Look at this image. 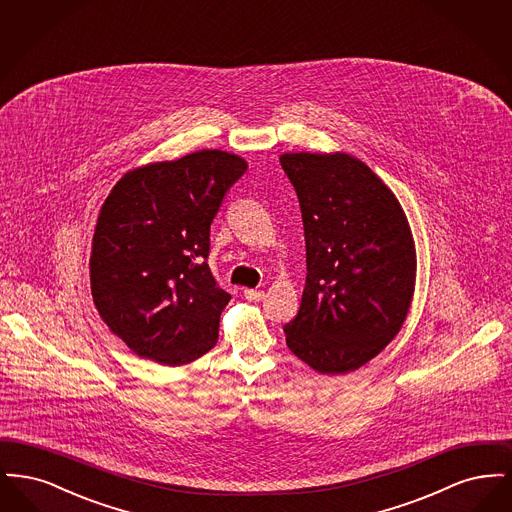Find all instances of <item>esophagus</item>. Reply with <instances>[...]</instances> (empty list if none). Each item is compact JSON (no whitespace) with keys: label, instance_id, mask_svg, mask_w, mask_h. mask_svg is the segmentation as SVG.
Wrapping results in <instances>:
<instances>
[{"label":"esophagus","instance_id":"34e87169","mask_svg":"<svg viewBox=\"0 0 512 512\" xmlns=\"http://www.w3.org/2000/svg\"><path fill=\"white\" fill-rule=\"evenodd\" d=\"M244 297L247 301L257 303V301H261L265 297V292L263 290H245Z\"/></svg>","mask_w":512,"mask_h":512}]
</instances>
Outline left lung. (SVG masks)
Instances as JSON below:
<instances>
[{
  "label": "left lung",
  "instance_id": "left-lung-1",
  "mask_svg": "<svg viewBox=\"0 0 512 512\" xmlns=\"http://www.w3.org/2000/svg\"><path fill=\"white\" fill-rule=\"evenodd\" d=\"M299 197L307 280L297 317L284 326L293 355L320 374L374 359L401 330L414 295L416 249L390 188L357 157L284 153Z\"/></svg>",
  "mask_w": 512,
  "mask_h": 512
}]
</instances>
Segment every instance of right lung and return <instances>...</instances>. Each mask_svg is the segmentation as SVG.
Instances as JSON below:
<instances>
[{
	"instance_id": "obj_1",
	"label": "right lung",
	"mask_w": 512,
	"mask_h": 512,
	"mask_svg": "<svg viewBox=\"0 0 512 512\" xmlns=\"http://www.w3.org/2000/svg\"><path fill=\"white\" fill-rule=\"evenodd\" d=\"M245 171L240 155L201 149L126 172L101 205L92 297L138 357L188 365L215 347L230 293L207 265L211 222Z\"/></svg>"
}]
</instances>
